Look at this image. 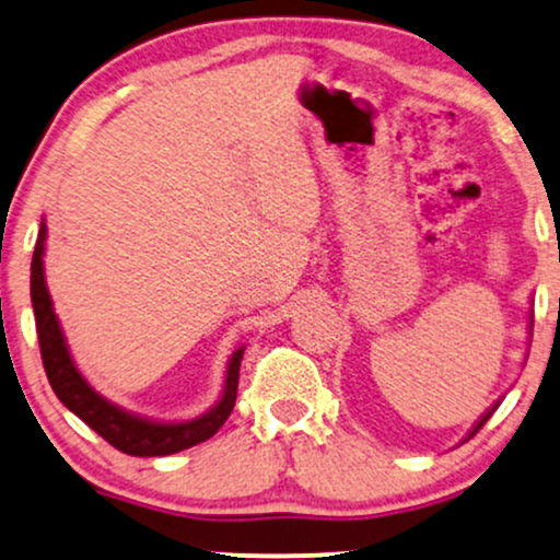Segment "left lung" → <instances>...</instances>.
Listing matches in <instances>:
<instances>
[{
  "label": "left lung",
  "mask_w": 560,
  "mask_h": 560,
  "mask_svg": "<svg viewBox=\"0 0 560 560\" xmlns=\"http://www.w3.org/2000/svg\"><path fill=\"white\" fill-rule=\"evenodd\" d=\"M493 410H495V405L491 407V410H488V412H486V416H482V418L478 420V423H475V428H472V431H470V436H475V433H478V431H480V428H482V425H486V420L493 416ZM470 436H467V439H470Z\"/></svg>",
  "instance_id": "1"
}]
</instances>
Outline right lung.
Segmentation results:
<instances>
[{
  "instance_id": "obj_1",
  "label": "right lung",
  "mask_w": 560,
  "mask_h": 560,
  "mask_svg": "<svg viewBox=\"0 0 560 560\" xmlns=\"http://www.w3.org/2000/svg\"><path fill=\"white\" fill-rule=\"evenodd\" d=\"M44 248H46V225L40 223L36 252H33L31 261V301L33 314H36V332L40 345V358H44V369L48 376V384L57 392L61 405L69 407L80 420L93 428L98 436H103L108 444L119 448L124 454L132 457H165V454L184 452V448L202 444L210 436H215L220 425L231 416L233 405H236L238 395V369L241 358H244V348H238L231 355L225 371V389L223 397L215 407L199 416L195 420H184V423H158V420H148L132 412L121 410L119 405L108 402L98 392L90 386L74 365L69 348L65 342V332H61L57 314H54L51 295H48L46 278H44Z\"/></svg>"
}]
</instances>
